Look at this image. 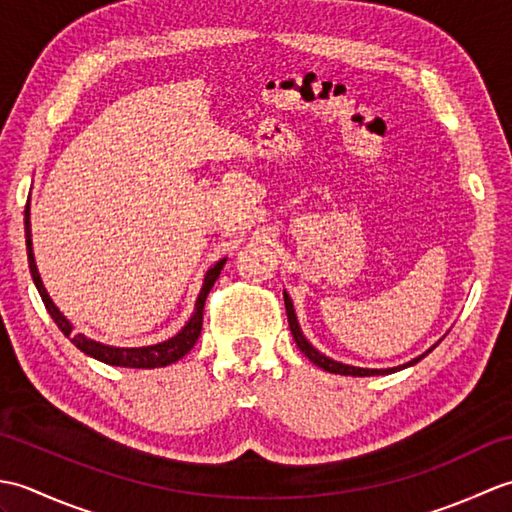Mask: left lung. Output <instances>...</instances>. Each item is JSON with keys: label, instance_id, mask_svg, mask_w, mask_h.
Returning a JSON list of instances; mask_svg holds the SVG:
<instances>
[{"label": "left lung", "instance_id": "obj_1", "mask_svg": "<svg viewBox=\"0 0 512 512\" xmlns=\"http://www.w3.org/2000/svg\"><path fill=\"white\" fill-rule=\"evenodd\" d=\"M284 301H286V314H288V323H290V332H292V336H295V343L299 345V350L306 354L310 361L314 363V365H319L321 369H325V372H330V374H341V376H383V374H394V372H400V369H405V367H411V365H416L418 361H422L424 356H427L433 347L436 345H431L427 352L424 354H420V356H416V358H411L409 363H405V365H398V367H387V369H369V367H354V365H345V363H339V361H334V358H330V356H325V354H321L317 347H314L308 339H306V334L301 332V325H299V321H297V314H295V306H292V299L288 297V292H284Z\"/></svg>", "mask_w": 512, "mask_h": 512}]
</instances>
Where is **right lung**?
I'll return each mask as SVG.
<instances>
[{
	"label": "right lung",
	"mask_w": 512,
	"mask_h": 512,
	"mask_svg": "<svg viewBox=\"0 0 512 512\" xmlns=\"http://www.w3.org/2000/svg\"><path fill=\"white\" fill-rule=\"evenodd\" d=\"M24 226H26V250H28V266H30V275L35 286L39 290V295L43 299V306H46L48 314L52 317V321L57 323V328L68 336V339L79 347L83 354H88L96 361L107 363V365H116V367H136V369H151V367H167L171 363L180 361V358L191 352V347L198 341V336L202 332V314H204V301L209 297V292L215 284V279L220 277L222 268L226 264V257L220 259V262L213 264L209 270H206L200 295L195 299V308L191 319L184 323V328L173 334L171 339L156 343V345H145V347H114V345H105L99 341L88 339L85 334H74V325L63 317V312L54 306V301L50 299L46 286H43L39 268L35 262V253H32V231H30V202L26 204V213H24Z\"/></svg>",
	"instance_id": "1"
}]
</instances>
